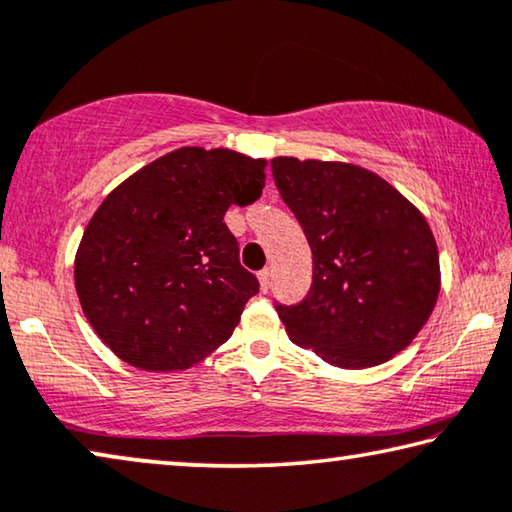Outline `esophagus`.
<instances>
[{"mask_svg":"<svg viewBox=\"0 0 512 512\" xmlns=\"http://www.w3.org/2000/svg\"><path fill=\"white\" fill-rule=\"evenodd\" d=\"M259 287H262V291H269L271 289V269H264L259 271Z\"/></svg>","mask_w":512,"mask_h":512,"instance_id":"obj_1","label":"esophagus"}]
</instances>
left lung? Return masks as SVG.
<instances>
[{
  "label": "left lung",
  "instance_id": "8db88e82",
  "mask_svg": "<svg viewBox=\"0 0 512 512\" xmlns=\"http://www.w3.org/2000/svg\"><path fill=\"white\" fill-rule=\"evenodd\" d=\"M271 170L312 248L310 294L275 307L289 339L332 367L392 360L440 296V255L424 214L362 166L275 157Z\"/></svg>",
  "mask_w": 512,
  "mask_h": 512
}]
</instances>
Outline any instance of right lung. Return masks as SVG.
<instances>
[{
  "label": "right lung",
  "instance_id": "add662e5",
  "mask_svg": "<svg viewBox=\"0 0 512 512\" xmlns=\"http://www.w3.org/2000/svg\"><path fill=\"white\" fill-rule=\"evenodd\" d=\"M264 166L189 145L136 170L97 207L75 255V289L120 360L182 371L230 339L259 282L239 264L223 216L262 196Z\"/></svg>",
  "mask_w": 512,
  "mask_h": 512
}]
</instances>
